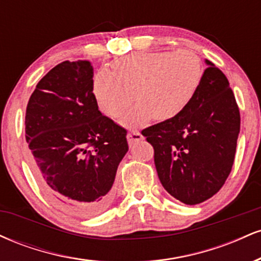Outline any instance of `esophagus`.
<instances>
[{
  "label": "esophagus",
  "mask_w": 261,
  "mask_h": 261,
  "mask_svg": "<svg viewBox=\"0 0 261 261\" xmlns=\"http://www.w3.org/2000/svg\"><path fill=\"white\" fill-rule=\"evenodd\" d=\"M142 139H143V136L139 133V131H131V133L127 134V141L130 145H134L135 142H137V141H140Z\"/></svg>",
  "instance_id": "1"
}]
</instances>
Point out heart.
<instances>
[{"label":"heart","instance_id":"obj_1","mask_svg":"<svg viewBox=\"0 0 261 261\" xmlns=\"http://www.w3.org/2000/svg\"><path fill=\"white\" fill-rule=\"evenodd\" d=\"M112 67L113 72L95 73L93 94L110 118H119L135 94L139 104L124 118L127 125L175 118L196 94L203 74L201 60L190 50L134 53L115 60Z\"/></svg>","mask_w":261,"mask_h":261}]
</instances>
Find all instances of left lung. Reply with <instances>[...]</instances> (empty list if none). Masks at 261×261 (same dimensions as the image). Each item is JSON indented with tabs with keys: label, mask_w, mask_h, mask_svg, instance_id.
<instances>
[{
	"label": "left lung",
	"mask_w": 261,
	"mask_h": 261,
	"mask_svg": "<svg viewBox=\"0 0 261 261\" xmlns=\"http://www.w3.org/2000/svg\"><path fill=\"white\" fill-rule=\"evenodd\" d=\"M196 94L170 120L142 130L154 149L158 178L187 205L201 203L223 187L234 162L241 114L227 77L206 60Z\"/></svg>",
	"instance_id": "8db88e82"
}]
</instances>
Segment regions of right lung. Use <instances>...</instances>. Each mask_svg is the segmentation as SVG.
Masks as SVG:
<instances>
[{
	"label": "right lung",
	"instance_id": "right-lung-1",
	"mask_svg": "<svg viewBox=\"0 0 261 261\" xmlns=\"http://www.w3.org/2000/svg\"><path fill=\"white\" fill-rule=\"evenodd\" d=\"M127 131L103 115L89 61H64L39 81L27 106L25 140L35 174L54 202L94 216L113 200Z\"/></svg>",
	"mask_w": 261,
	"mask_h": 261
}]
</instances>
